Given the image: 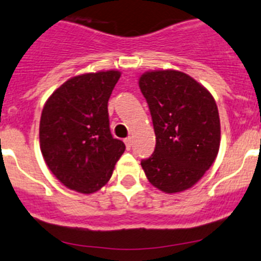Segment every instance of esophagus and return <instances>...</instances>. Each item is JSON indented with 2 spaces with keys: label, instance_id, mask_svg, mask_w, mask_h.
<instances>
[{
  "label": "esophagus",
  "instance_id": "34e87169",
  "mask_svg": "<svg viewBox=\"0 0 261 261\" xmlns=\"http://www.w3.org/2000/svg\"><path fill=\"white\" fill-rule=\"evenodd\" d=\"M123 141H125V144H126V148L130 149L131 145H133V139H131V138H126Z\"/></svg>",
  "mask_w": 261,
  "mask_h": 261
}]
</instances>
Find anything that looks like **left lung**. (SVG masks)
I'll return each instance as SVG.
<instances>
[{"label": "left lung", "mask_w": 261, "mask_h": 261, "mask_svg": "<svg viewBox=\"0 0 261 261\" xmlns=\"http://www.w3.org/2000/svg\"><path fill=\"white\" fill-rule=\"evenodd\" d=\"M139 87L149 106L155 149L141 167L149 182L167 194L194 186L219 150L221 122L211 93L174 70L145 72Z\"/></svg>", "instance_id": "obj_1"}]
</instances>
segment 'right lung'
<instances>
[{
  "label": "right lung",
  "instance_id": "right-lung-1",
  "mask_svg": "<svg viewBox=\"0 0 261 261\" xmlns=\"http://www.w3.org/2000/svg\"><path fill=\"white\" fill-rule=\"evenodd\" d=\"M120 76L113 70L75 76L45 102L40 150L50 172L69 189L98 191L125 151V144L111 134L108 118V99Z\"/></svg>",
  "mask_w": 261,
  "mask_h": 261
}]
</instances>
